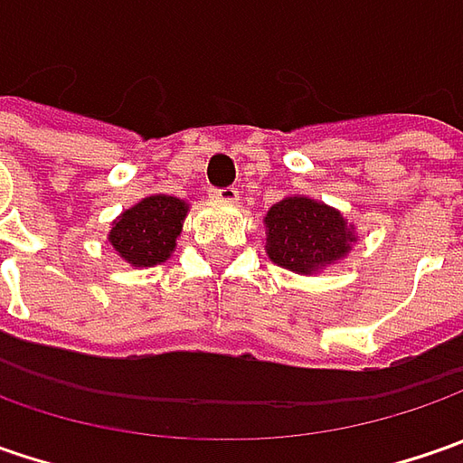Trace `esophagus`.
Segmentation results:
<instances>
[{
	"instance_id": "obj_1",
	"label": "esophagus",
	"mask_w": 463,
	"mask_h": 463,
	"mask_svg": "<svg viewBox=\"0 0 463 463\" xmlns=\"http://www.w3.org/2000/svg\"><path fill=\"white\" fill-rule=\"evenodd\" d=\"M208 195L213 201H222V203H237L240 201V190L237 187H213Z\"/></svg>"
}]
</instances>
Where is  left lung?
<instances>
[{
  "label": "left lung",
  "instance_id": "obj_1",
  "mask_svg": "<svg viewBox=\"0 0 463 463\" xmlns=\"http://www.w3.org/2000/svg\"><path fill=\"white\" fill-rule=\"evenodd\" d=\"M265 250L276 265L311 276L343 260L355 241L343 213L304 195L278 201L265 216Z\"/></svg>",
  "mask_w": 463,
  "mask_h": 463
}]
</instances>
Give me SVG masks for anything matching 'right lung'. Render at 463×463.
Wrapping results in <instances>:
<instances>
[{
  "label": "right lung",
  "mask_w": 463,
  "mask_h": 463,
  "mask_svg": "<svg viewBox=\"0 0 463 463\" xmlns=\"http://www.w3.org/2000/svg\"><path fill=\"white\" fill-rule=\"evenodd\" d=\"M187 203L172 195H149L113 222L108 241L134 268L159 265L175 252Z\"/></svg>",
  "instance_id": "1"
}]
</instances>
